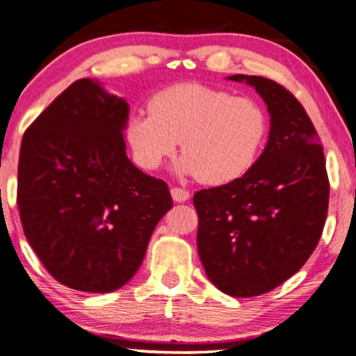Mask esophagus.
I'll list each match as a JSON object with an SVG mask.
<instances>
[{
	"mask_svg": "<svg viewBox=\"0 0 356 356\" xmlns=\"http://www.w3.org/2000/svg\"><path fill=\"white\" fill-rule=\"evenodd\" d=\"M170 193L175 202H186L189 199V191H186L183 188H172Z\"/></svg>",
	"mask_w": 356,
	"mask_h": 356,
	"instance_id": "esophagus-1",
	"label": "esophagus"
}]
</instances>
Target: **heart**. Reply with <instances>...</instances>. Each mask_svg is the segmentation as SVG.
Listing matches in <instances>:
<instances>
[{
  "mask_svg": "<svg viewBox=\"0 0 356 356\" xmlns=\"http://www.w3.org/2000/svg\"><path fill=\"white\" fill-rule=\"evenodd\" d=\"M147 113L125 122L135 162L156 170L179 140L184 156L178 170L207 184H226L248 173L267 135L258 102L197 83L159 90L147 102Z\"/></svg>",
  "mask_w": 356,
  "mask_h": 356,
  "instance_id": "heart-1",
  "label": "heart"
}]
</instances>
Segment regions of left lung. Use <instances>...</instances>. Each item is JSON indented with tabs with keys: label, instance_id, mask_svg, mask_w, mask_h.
<instances>
[{
	"label": "left lung",
	"instance_id": "obj_1",
	"mask_svg": "<svg viewBox=\"0 0 356 356\" xmlns=\"http://www.w3.org/2000/svg\"><path fill=\"white\" fill-rule=\"evenodd\" d=\"M227 79L245 81L266 102L269 141L242 178L194 194L197 250L218 289L253 298L286 282L314 253L330 179L318 134L291 92L262 76Z\"/></svg>",
	"mask_w": 356,
	"mask_h": 356
}]
</instances>
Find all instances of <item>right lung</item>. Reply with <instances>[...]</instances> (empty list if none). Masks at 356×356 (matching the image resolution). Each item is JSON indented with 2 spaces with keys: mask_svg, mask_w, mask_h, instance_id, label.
Listing matches in <instances>:
<instances>
[{
  "mask_svg": "<svg viewBox=\"0 0 356 356\" xmlns=\"http://www.w3.org/2000/svg\"><path fill=\"white\" fill-rule=\"evenodd\" d=\"M127 118V102L79 79L22 138V227L46 270L71 289L111 293L125 285L173 205L167 183L125 154Z\"/></svg>",
  "mask_w": 356,
  "mask_h": 356,
  "instance_id": "obj_1",
  "label": "right lung"
}]
</instances>
